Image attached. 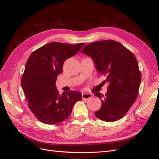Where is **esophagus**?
<instances>
[{"mask_svg":"<svg viewBox=\"0 0 159 159\" xmlns=\"http://www.w3.org/2000/svg\"><path fill=\"white\" fill-rule=\"evenodd\" d=\"M93 95L92 93H82V98L85 99H88L92 97Z\"/></svg>","mask_w":159,"mask_h":159,"instance_id":"34e87169","label":"esophagus"}]
</instances>
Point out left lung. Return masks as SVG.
Returning <instances> with one entry per match:
<instances>
[{"label": "left lung", "mask_w": 159, "mask_h": 159, "mask_svg": "<svg viewBox=\"0 0 159 159\" xmlns=\"http://www.w3.org/2000/svg\"><path fill=\"white\" fill-rule=\"evenodd\" d=\"M81 52L92 58L98 72L106 76L105 82L109 83L105 95L95 93L102 101L95 115L107 122L121 119L139 93L141 74L136 57L119 42L111 40L87 44Z\"/></svg>", "instance_id": "8db88e82"}]
</instances>
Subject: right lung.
<instances>
[{"label":"right lung","mask_w":159,"mask_h":159,"mask_svg":"<svg viewBox=\"0 0 159 159\" xmlns=\"http://www.w3.org/2000/svg\"><path fill=\"white\" fill-rule=\"evenodd\" d=\"M84 45L53 42L33 52L28 57L21 85L28 107L41 122L54 125L64 121L75 102L81 99V93L76 91L60 95L55 84L64 61Z\"/></svg>","instance_id":"add662e5"}]
</instances>
